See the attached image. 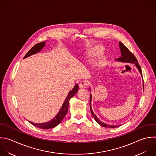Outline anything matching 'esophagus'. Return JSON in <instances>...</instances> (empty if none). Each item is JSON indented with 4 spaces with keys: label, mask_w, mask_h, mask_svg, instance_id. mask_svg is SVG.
<instances>
[{
    "label": "esophagus",
    "mask_w": 156,
    "mask_h": 156,
    "mask_svg": "<svg viewBox=\"0 0 156 156\" xmlns=\"http://www.w3.org/2000/svg\"><path fill=\"white\" fill-rule=\"evenodd\" d=\"M79 87L81 88H85L87 86V82L85 80H82L80 83H79Z\"/></svg>",
    "instance_id": "34e87169"
}]
</instances>
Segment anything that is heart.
<instances>
[{
    "label": "heart",
    "mask_w": 156,
    "mask_h": 156,
    "mask_svg": "<svg viewBox=\"0 0 156 156\" xmlns=\"http://www.w3.org/2000/svg\"><path fill=\"white\" fill-rule=\"evenodd\" d=\"M102 52V48L100 46H96L94 47V48L90 49L88 54H87V56L88 58L93 59V58H95L96 57H98V56H99L100 55V54H101V52ZM104 61V57H101L99 60V65H102Z\"/></svg>",
    "instance_id": "b5f03b06"
}]
</instances>
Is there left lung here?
Masks as SVG:
<instances>
[{
	"mask_svg": "<svg viewBox=\"0 0 156 156\" xmlns=\"http://www.w3.org/2000/svg\"><path fill=\"white\" fill-rule=\"evenodd\" d=\"M119 48H120V50H121V56L119 58H116V60H117L118 62H126V63H130L134 64L136 66V67L137 68V69H138L139 72L140 73V74H141V75L142 76V73H141V67L138 65V61H137L136 58H135V57L134 56V55L121 42H119ZM142 78H143V76H142ZM143 87L144 88V85H143ZM90 90L91 91L90 88ZM91 99H92V96H91V94H90V110H91V114L93 116L95 121L99 124H100L101 126H102L103 127H110V128H115V127H117L119 126V125H116V126H115V125H108V124H106L104 122L101 121L99 119V118L96 116V115L93 113V112L92 110V108H91Z\"/></svg>",
	"mask_w": 156,
	"mask_h": 156,
	"instance_id": "obj_1",
	"label": "left lung"
}]
</instances>
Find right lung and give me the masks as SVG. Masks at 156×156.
Returning a JSON list of instances; mask_svg holds the SVG:
<instances>
[{"label":"right lung","instance_id":"obj_1","mask_svg":"<svg viewBox=\"0 0 156 156\" xmlns=\"http://www.w3.org/2000/svg\"><path fill=\"white\" fill-rule=\"evenodd\" d=\"M45 41L38 43L37 44H35L34 47H32V48L26 54L25 57H24V58L29 57L33 54H35L37 53H38V52H40L45 46ZM79 90V86L78 84H76L74 87L73 88V89L69 91V93H68V95L67 96V98H66L65 101H64L63 105L62 107V108H60V111L58 112V113H57V115L55 116V118H54L52 119H51V121L44 122V123H34L32 122L31 121H29L32 125L40 128V129H51L53 127H55V126H57V125H58L61 121H62V119H63V118L65 117V116L66 115V114L68 112V106H69V101L70 100V99L71 98H73L75 94Z\"/></svg>","mask_w":156,"mask_h":156}]
</instances>
